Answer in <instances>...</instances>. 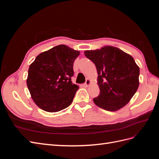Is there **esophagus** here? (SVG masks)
<instances>
[{
    "label": "esophagus",
    "mask_w": 159,
    "mask_h": 159,
    "mask_svg": "<svg viewBox=\"0 0 159 159\" xmlns=\"http://www.w3.org/2000/svg\"><path fill=\"white\" fill-rule=\"evenodd\" d=\"M89 84H90V80L89 79H87L85 81V84H84V85L85 86V87H88V86H89Z\"/></svg>",
    "instance_id": "obj_1"
}]
</instances>
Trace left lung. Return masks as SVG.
<instances>
[{
  "instance_id": "1",
  "label": "left lung",
  "mask_w": 159,
  "mask_h": 159,
  "mask_svg": "<svg viewBox=\"0 0 159 159\" xmlns=\"http://www.w3.org/2000/svg\"><path fill=\"white\" fill-rule=\"evenodd\" d=\"M98 71L99 95L93 102L100 108L115 111L126 105L139 88V68L133 57L116 47L107 46L86 50Z\"/></svg>"
}]
</instances>
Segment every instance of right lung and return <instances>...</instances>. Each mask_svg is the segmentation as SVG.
<instances>
[{
	"label": "right lung",
	"instance_id": "obj_1",
	"mask_svg": "<svg viewBox=\"0 0 159 159\" xmlns=\"http://www.w3.org/2000/svg\"><path fill=\"white\" fill-rule=\"evenodd\" d=\"M80 52L66 45L42 52L30 64L26 84L32 99L42 110L57 112L73 102L79 86L71 82Z\"/></svg>",
	"mask_w": 159,
	"mask_h": 159
}]
</instances>
